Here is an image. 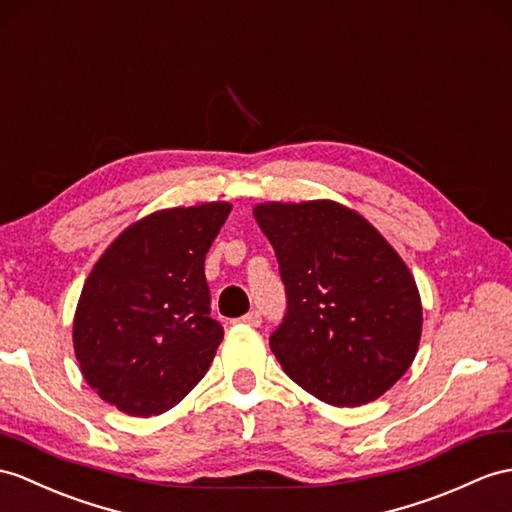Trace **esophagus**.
I'll return each instance as SVG.
<instances>
[{"label":"esophagus","instance_id":"1","mask_svg":"<svg viewBox=\"0 0 512 512\" xmlns=\"http://www.w3.org/2000/svg\"><path fill=\"white\" fill-rule=\"evenodd\" d=\"M260 321H263V317H260L258 310H252V313H247V315L241 317V323H245V326H249V328H258Z\"/></svg>","mask_w":512,"mask_h":512}]
</instances>
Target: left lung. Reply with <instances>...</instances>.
Here are the masks:
<instances>
[{
    "mask_svg": "<svg viewBox=\"0 0 512 512\" xmlns=\"http://www.w3.org/2000/svg\"><path fill=\"white\" fill-rule=\"evenodd\" d=\"M289 310L271 334L284 373L317 400L360 406L400 380L419 350L417 282L380 230L334 199L263 202Z\"/></svg>",
    "mask_w": 512,
    "mask_h": 512,
    "instance_id": "1",
    "label": "left lung"
}]
</instances>
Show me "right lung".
<instances>
[{
	"instance_id": "obj_1",
	"label": "right lung",
	"mask_w": 512,
	"mask_h": 512,
	"mask_svg": "<svg viewBox=\"0 0 512 512\" xmlns=\"http://www.w3.org/2000/svg\"><path fill=\"white\" fill-rule=\"evenodd\" d=\"M230 202L162 208L97 258L73 315L86 384L132 417L180 404L206 376L223 328L210 319L204 260Z\"/></svg>"
}]
</instances>
